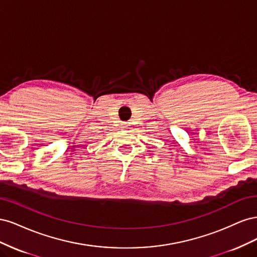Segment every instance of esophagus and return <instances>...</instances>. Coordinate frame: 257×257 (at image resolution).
Listing matches in <instances>:
<instances>
[{"mask_svg": "<svg viewBox=\"0 0 257 257\" xmlns=\"http://www.w3.org/2000/svg\"><path fill=\"white\" fill-rule=\"evenodd\" d=\"M124 127H126V126H124Z\"/></svg>", "mask_w": 257, "mask_h": 257, "instance_id": "esophagus-1", "label": "esophagus"}]
</instances>
